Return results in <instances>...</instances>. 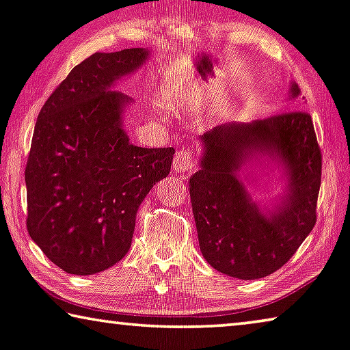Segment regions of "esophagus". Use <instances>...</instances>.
<instances>
[{"label": "esophagus", "mask_w": 350, "mask_h": 350, "mask_svg": "<svg viewBox=\"0 0 350 350\" xmlns=\"http://www.w3.org/2000/svg\"><path fill=\"white\" fill-rule=\"evenodd\" d=\"M193 166H195V154L187 149L177 150L173 161L174 171H179V173L180 171L182 173H189V171L193 170Z\"/></svg>", "instance_id": "obj_1"}]
</instances>
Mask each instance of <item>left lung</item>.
Listing matches in <instances>:
<instances>
[{
  "mask_svg": "<svg viewBox=\"0 0 350 350\" xmlns=\"http://www.w3.org/2000/svg\"><path fill=\"white\" fill-rule=\"evenodd\" d=\"M300 94L291 85V96ZM201 168L190 177L193 215L204 259L239 280H258L288 262L316 225L322 154L305 111L217 125L201 137ZM269 154L288 176L284 202L264 214L238 179L253 157Z\"/></svg>",
  "mask_w": 350,
  "mask_h": 350,
  "instance_id": "1",
  "label": "left lung"
}]
</instances>
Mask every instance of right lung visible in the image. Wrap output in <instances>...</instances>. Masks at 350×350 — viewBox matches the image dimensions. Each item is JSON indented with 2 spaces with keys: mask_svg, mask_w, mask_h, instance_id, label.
I'll return each instance as SVG.
<instances>
[{
  "mask_svg": "<svg viewBox=\"0 0 350 350\" xmlns=\"http://www.w3.org/2000/svg\"><path fill=\"white\" fill-rule=\"evenodd\" d=\"M149 58L144 49L94 53L42 107L25 170L26 228L72 275L103 272L129 253L138 207L170 174L173 148L130 144V98L111 88Z\"/></svg>",
  "mask_w": 350,
  "mask_h": 350,
  "instance_id": "add662e5",
  "label": "right lung"
}]
</instances>
